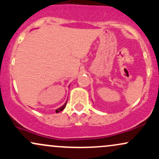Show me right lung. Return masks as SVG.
<instances>
[{
	"mask_svg": "<svg viewBox=\"0 0 159 159\" xmlns=\"http://www.w3.org/2000/svg\"><path fill=\"white\" fill-rule=\"evenodd\" d=\"M66 102H67V101H66V102H65V104H64V105H62V106H61V107H59V108H57V110H56V113H59V112H60V111H63V109H64V108H65L66 105Z\"/></svg>",
	"mask_w": 159,
	"mask_h": 159,
	"instance_id": "add662e5",
	"label": "right lung"
}]
</instances>
